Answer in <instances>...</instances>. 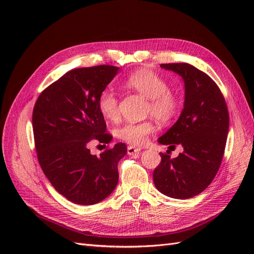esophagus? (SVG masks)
Instances as JSON below:
<instances>
[{
  "label": "esophagus",
  "instance_id": "34e87169",
  "mask_svg": "<svg viewBox=\"0 0 254 254\" xmlns=\"http://www.w3.org/2000/svg\"><path fill=\"white\" fill-rule=\"evenodd\" d=\"M142 150L141 147H135V146H128L127 152L129 155H134V153H140Z\"/></svg>",
  "mask_w": 254,
  "mask_h": 254
}]
</instances>
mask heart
Segmentation results:
<instances>
[{
	"label": "heart",
	"instance_id": "b5f03b06",
	"mask_svg": "<svg viewBox=\"0 0 254 254\" xmlns=\"http://www.w3.org/2000/svg\"><path fill=\"white\" fill-rule=\"evenodd\" d=\"M125 86L149 98L148 112L161 122H168L176 117L180 109L179 97L171 92L167 81L147 68L132 73L125 80ZM97 107L103 117L109 121L119 118V98L110 89L103 90L97 98ZM155 130L151 121L127 122L117 128L119 139L131 145H141Z\"/></svg>",
	"mask_w": 254,
	"mask_h": 254
}]
</instances>
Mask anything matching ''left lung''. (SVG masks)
<instances>
[{"mask_svg":"<svg viewBox=\"0 0 254 254\" xmlns=\"http://www.w3.org/2000/svg\"><path fill=\"white\" fill-rule=\"evenodd\" d=\"M184 81V108L174 126L159 143L183 151L177 158L160 153L153 183L161 193L176 199L200 194L216 176L225 153L229 132L228 107L220 89L209 75L189 64H163ZM170 146V147H171Z\"/></svg>","mask_w":254,"mask_h":254,"instance_id":"8db88e82","label":"left lung"}]
</instances>
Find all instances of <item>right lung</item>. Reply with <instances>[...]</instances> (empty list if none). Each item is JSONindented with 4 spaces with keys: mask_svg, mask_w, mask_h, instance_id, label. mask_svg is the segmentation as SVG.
<instances>
[{
    "mask_svg": "<svg viewBox=\"0 0 254 254\" xmlns=\"http://www.w3.org/2000/svg\"><path fill=\"white\" fill-rule=\"evenodd\" d=\"M119 70L105 64L74 68L44 89L34 107L39 164L58 193L76 204L104 200L119 181L118 163L126 155V145L115 144L98 157L89 149L93 140L105 147L112 140L97 98Z\"/></svg>",
    "mask_w": 254,
    "mask_h": 254,
    "instance_id": "obj_1",
    "label": "right lung"
}]
</instances>
